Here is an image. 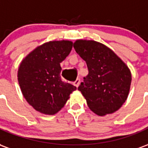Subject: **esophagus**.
I'll return each mask as SVG.
<instances>
[{
	"label": "esophagus",
	"mask_w": 148,
	"mask_h": 148,
	"mask_svg": "<svg viewBox=\"0 0 148 148\" xmlns=\"http://www.w3.org/2000/svg\"><path fill=\"white\" fill-rule=\"evenodd\" d=\"M73 85L75 86L76 87L79 86V85H80V78H77L76 80L74 81V82H73Z\"/></svg>",
	"instance_id": "obj_1"
}]
</instances>
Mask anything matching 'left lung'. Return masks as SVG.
Instances as JSON below:
<instances>
[{
  "label": "left lung",
  "mask_w": 148,
  "mask_h": 148,
  "mask_svg": "<svg viewBox=\"0 0 148 148\" xmlns=\"http://www.w3.org/2000/svg\"><path fill=\"white\" fill-rule=\"evenodd\" d=\"M75 51L86 61L89 74L77 90L98 116L117 111L130 90L132 74L127 66L111 49L94 40L77 39Z\"/></svg>",
  "instance_id": "left-lung-1"
}]
</instances>
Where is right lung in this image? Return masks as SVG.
<instances>
[{
    "label": "right lung",
    "mask_w": 148,
    "mask_h": 148,
    "mask_svg": "<svg viewBox=\"0 0 148 148\" xmlns=\"http://www.w3.org/2000/svg\"><path fill=\"white\" fill-rule=\"evenodd\" d=\"M69 40L50 41L37 47L22 60L18 82L27 103L47 115L57 113L76 86L61 80L60 62L71 51Z\"/></svg>",
    "instance_id": "obj_1"
}]
</instances>
